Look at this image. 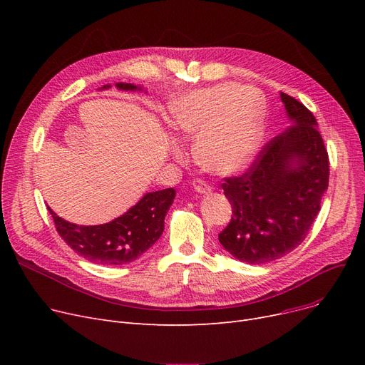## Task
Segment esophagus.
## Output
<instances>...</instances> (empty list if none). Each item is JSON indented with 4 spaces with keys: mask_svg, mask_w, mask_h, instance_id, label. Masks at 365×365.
Listing matches in <instances>:
<instances>
[{
    "mask_svg": "<svg viewBox=\"0 0 365 365\" xmlns=\"http://www.w3.org/2000/svg\"><path fill=\"white\" fill-rule=\"evenodd\" d=\"M192 185H194V187H195L197 192H200V194H205V192H210V190L213 189V187H212V185L207 183L204 179H194Z\"/></svg>",
    "mask_w": 365,
    "mask_h": 365,
    "instance_id": "obj_1",
    "label": "esophagus"
}]
</instances>
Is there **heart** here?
Returning <instances> with one entry per match:
<instances>
[{"label": "heart", "mask_w": 365, "mask_h": 365, "mask_svg": "<svg viewBox=\"0 0 365 365\" xmlns=\"http://www.w3.org/2000/svg\"><path fill=\"white\" fill-rule=\"evenodd\" d=\"M170 125L195 140V158L207 171L229 175L252 161L262 139V110L241 86L190 93L170 106Z\"/></svg>", "instance_id": "1"}]
</instances>
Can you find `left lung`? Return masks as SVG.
<instances>
[{"label":"left lung","instance_id":"8db88e82","mask_svg":"<svg viewBox=\"0 0 365 365\" xmlns=\"http://www.w3.org/2000/svg\"><path fill=\"white\" fill-rule=\"evenodd\" d=\"M292 124L240 176L225 178L231 222L219 234L227 253L250 264L284 257L308 235L329 187V153L314 113L281 91Z\"/></svg>","mask_w":365,"mask_h":365}]
</instances>
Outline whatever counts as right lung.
Returning a JSON list of instances; mask_svg holds the SVG:
<instances>
[{
  "label": "right lung",
  "mask_w": 365,
  "mask_h": 365,
  "mask_svg": "<svg viewBox=\"0 0 365 365\" xmlns=\"http://www.w3.org/2000/svg\"><path fill=\"white\" fill-rule=\"evenodd\" d=\"M117 87L120 90L138 88L124 83H118ZM175 197L176 190L173 187L149 192L123 216L96 226L69 223L57 216L50 207L47 208L57 234L76 255L91 263L118 266L139 259L158 241L164 231L165 215Z\"/></svg>",
  "instance_id": "right-lung-1"
}]
</instances>
